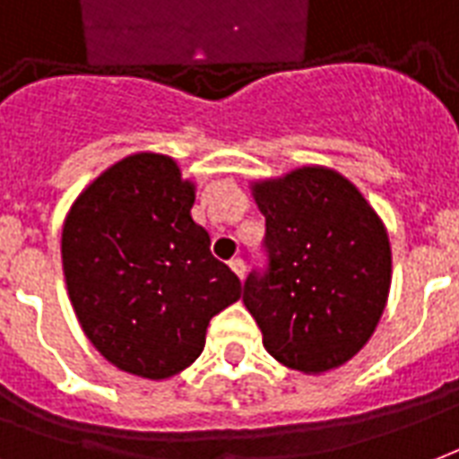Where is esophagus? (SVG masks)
I'll return each instance as SVG.
<instances>
[{"instance_id": "obj_1", "label": "esophagus", "mask_w": 459, "mask_h": 459, "mask_svg": "<svg viewBox=\"0 0 459 459\" xmlns=\"http://www.w3.org/2000/svg\"><path fill=\"white\" fill-rule=\"evenodd\" d=\"M230 270H233V273L238 274L240 280L246 277V263H243L240 257H236V260H230Z\"/></svg>"}]
</instances>
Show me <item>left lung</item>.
Listing matches in <instances>:
<instances>
[{
	"mask_svg": "<svg viewBox=\"0 0 459 459\" xmlns=\"http://www.w3.org/2000/svg\"><path fill=\"white\" fill-rule=\"evenodd\" d=\"M253 196L264 216L267 267L247 274L243 304L264 351L304 375L341 368L386 307L385 223L351 179L321 165L253 182Z\"/></svg>",
	"mask_w": 459,
	"mask_h": 459,
	"instance_id": "obj_1",
	"label": "left lung"
}]
</instances>
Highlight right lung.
Instances as JSON below:
<instances>
[{
  "label": "right lung",
  "mask_w": 459,
  "mask_h": 459,
  "mask_svg": "<svg viewBox=\"0 0 459 459\" xmlns=\"http://www.w3.org/2000/svg\"><path fill=\"white\" fill-rule=\"evenodd\" d=\"M178 162L135 152L77 196L63 226V273L84 335L128 375L168 379L204 351L206 325L240 299L192 219Z\"/></svg>",
  "instance_id": "obj_1"
}]
</instances>
